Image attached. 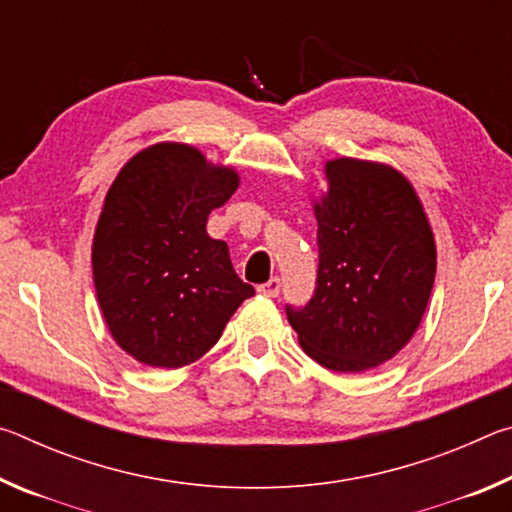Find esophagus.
<instances>
[{
	"label": "esophagus",
	"instance_id": "obj_1",
	"mask_svg": "<svg viewBox=\"0 0 512 512\" xmlns=\"http://www.w3.org/2000/svg\"><path fill=\"white\" fill-rule=\"evenodd\" d=\"M280 289H282V282H280V277H271V280H268L266 284H259V293H262V296H266V298H277L280 296Z\"/></svg>",
	"mask_w": 512,
	"mask_h": 512
}]
</instances>
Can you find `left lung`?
Returning a JSON list of instances; mask_svg holds the SVG:
<instances>
[{"mask_svg": "<svg viewBox=\"0 0 512 512\" xmlns=\"http://www.w3.org/2000/svg\"><path fill=\"white\" fill-rule=\"evenodd\" d=\"M314 203L318 273L305 307L287 318L311 359L363 372L393 359L418 329L436 277V244L415 189L388 164H325Z\"/></svg>", "mask_w": 512, "mask_h": 512, "instance_id": "obj_1", "label": "left lung"}]
</instances>
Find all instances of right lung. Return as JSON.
I'll return each mask as SVG.
<instances>
[{
    "label": "right lung",
    "instance_id": "right-lung-1",
    "mask_svg": "<svg viewBox=\"0 0 512 512\" xmlns=\"http://www.w3.org/2000/svg\"><path fill=\"white\" fill-rule=\"evenodd\" d=\"M239 176L187 144L133 155L108 189L92 241V275L112 339L144 366H187L221 339L255 289L228 244L207 235Z\"/></svg>",
    "mask_w": 512,
    "mask_h": 512
}]
</instances>
